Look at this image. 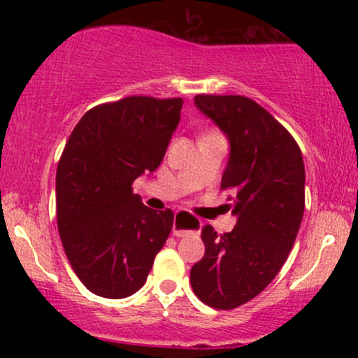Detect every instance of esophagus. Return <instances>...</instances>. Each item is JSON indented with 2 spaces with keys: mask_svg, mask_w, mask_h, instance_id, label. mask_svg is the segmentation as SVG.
<instances>
[{
  "mask_svg": "<svg viewBox=\"0 0 358 358\" xmlns=\"http://www.w3.org/2000/svg\"><path fill=\"white\" fill-rule=\"evenodd\" d=\"M200 227H202V222L196 219V217H193L187 212H178L173 220V236L175 237L192 236V234L200 232Z\"/></svg>",
  "mask_w": 358,
  "mask_h": 358,
  "instance_id": "esophagus-1",
  "label": "esophagus"
}]
</instances>
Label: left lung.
Segmentation results:
<instances>
[{"mask_svg":"<svg viewBox=\"0 0 358 358\" xmlns=\"http://www.w3.org/2000/svg\"><path fill=\"white\" fill-rule=\"evenodd\" d=\"M195 106L227 134L231 156L222 190L237 215L231 232L203 225L205 254L190 271L193 293L215 310L256 298L276 278L296 241L305 212L301 150L256 101L199 94Z\"/></svg>","mask_w":358,"mask_h":358,"instance_id":"8db88e82","label":"left lung"}]
</instances>
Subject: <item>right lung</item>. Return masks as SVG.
Here are the masks:
<instances>
[{"label": "right lung", "mask_w": 358, "mask_h": 358, "mask_svg": "<svg viewBox=\"0 0 358 358\" xmlns=\"http://www.w3.org/2000/svg\"><path fill=\"white\" fill-rule=\"evenodd\" d=\"M183 99L129 96L89 109L57 166V227L72 269L90 293L119 299L141 289L173 227L133 182L162 163Z\"/></svg>", "instance_id": "right-lung-1"}]
</instances>
